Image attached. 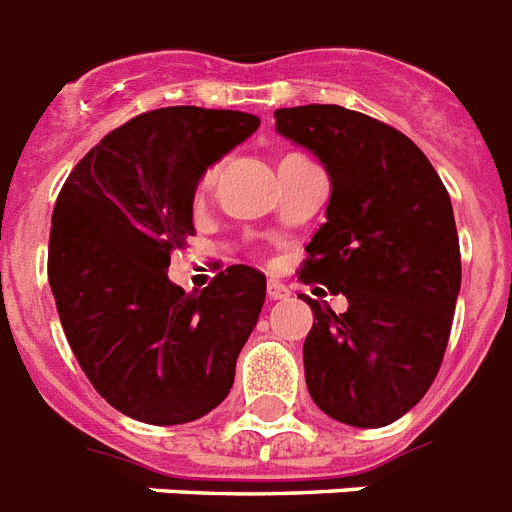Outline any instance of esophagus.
<instances>
[{"label":"esophagus","mask_w":512,"mask_h":512,"mask_svg":"<svg viewBox=\"0 0 512 512\" xmlns=\"http://www.w3.org/2000/svg\"><path fill=\"white\" fill-rule=\"evenodd\" d=\"M288 293H290V290L285 288V285H282V282L269 280V285H267V296H269V301H280V298H288Z\"/></svg>","instance_id":"34e87169"}]
</instances>
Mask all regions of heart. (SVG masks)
I'll return each instance as SVG.
<instances>
[{
  "instance_id": "1",
  "label": "heart",
  "mask_w": 512,
  "mask_h": 512,
  "mask_svg": "<svg viewBox=\"0 0 512 512\" xmlns=\"http://www.w3.org/2000/svg\"><path fill=\"white\" fill-rule=\"evenodd\" d=\"M216 179V166H208V169H203V174H200L198 179V190H208V187L214 185Z\"/></svg>"
}]
</instances>
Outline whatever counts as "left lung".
<instances>
[{"mask_svg": "<svg viewBox=\"0 0 512 512\" xmlns=\"http://www.w3.org/2000/svg\"><path fill=\"white\" fill-rule=\"evenodd\" d=\"M275 126L330 177L327 222L298 277L349 301L335 314L304 298L306 388L338 423H394L431 388L455 317L463 269L447 187L410 137L357 110L280 108Z\"/></svg>", "mask_w": 512, "mask_h": 512, "instance_id": "8db88e82", "label": "left lung"}]
</instances>
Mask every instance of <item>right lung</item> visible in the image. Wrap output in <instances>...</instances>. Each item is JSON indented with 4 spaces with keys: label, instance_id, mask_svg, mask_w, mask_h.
Instances as JSON below:
<instances>
[{
    "label": "right lung",
    "instance_id": "obj_1",
    "mask_svg": "<svg viewBox=\"0 0 512 512\" xmlns=\"http://www.w3.org/2000/svg\"><path fill=\"white\" fill-rule=\"evenodd\" d=\"M259 124L240 110H150L105 134L57 195L47 256L57 314L89 383L129 418L190 423L230 394L267 277L235 264L185 293L166 269L195 235L203 169Z\"/></svg>",
    "mask_w": 512,
    "mask_h": 512
}]
</instances>
